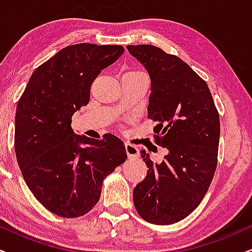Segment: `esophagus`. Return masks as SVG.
I'll return each instance as SVG.
<instances>
[{
  "label": "esophagus",
  "instance_id": "esophagus-1",
  "mask_svg": "<svg viewBox=\"0 0 252 252\" xmlns=\"http://www.w3.org/2000/svg\"><path fill=\"white\" fill-rule=\"evenodd\" d=\"M126 151L128 157H137L138 156V149L130 143H126Z\"/></svg>",
  "mask_w": 252,
  "mask_h": 252
}]
</instances>
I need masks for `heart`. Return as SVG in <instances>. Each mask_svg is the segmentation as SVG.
Segmentation results:
<instances>
[{"label":"heart","mask_w":252,"mask_h":252,"mask_svg":"<svg viewBox=\"0 0 252 252\" xmlns=\"http://www.w3.org/2000/svg\"><path fill=\"white\" fill-rule=\"evenodd\" d=\"M136 72H138V71H136Z\"/></svg>","instance_id":"obj_1"}]
</instances>
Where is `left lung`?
Returning a JSON list of instances; mask_svg holds the SVG:
<instances>
[{
    "label": "left lung",
    "mask_w": 252,
    "mask_h": 252,
    "mask_svg": "<svg viewBox=\"0 0 252 252\" xmlns=\"http://www.w3.org/2000/svg\"><path fill=\"white\" fill-rule=\"evenodd\" d=\"M151 79L148 117L155 142L167 149L161 163L142 150L146 177L133 189L145 221L167 225L189 216L206 195L216 165L220 117L206 81L177 56L154 45H128Z\"/></svg>",
    "instance_id": "1"
}]
</instances>
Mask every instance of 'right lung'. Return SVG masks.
I'll use <instances>...</instances> for the list:
<instances>
[{"label": "right lung", "instance_id": "obj_1", "mask_svg": "<svg viewBox=\"0 0 252 252\" xmlns=\"http://www.w3.org/2000/svg\"><path fill=\"white\" fill-rule=\"evenodd\" d=\"M121 45L66 46L34 69L18 101L15 152L29 189L62 218H79L96 205L104 178L126 159L124 143L76 135L72 116L87 106L91 86L122 56Z\"/></svg>", "mask_w": 252, "mask_h": 252}]
</instances>
